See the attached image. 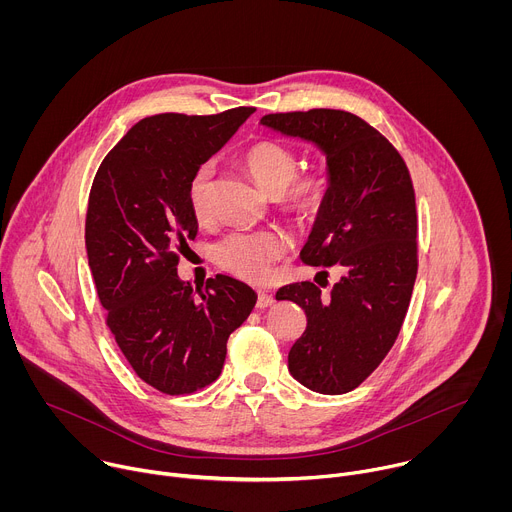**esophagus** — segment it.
Here are the masks:
<instances>
[{
	"mask_svg": "<svg viewBox=\"0 0 512 512\" xmlns=\"http://www.w3.org/2000/svg\"><path fill=\"white\" fill-rule=\"evenodd\" d=\"M273 302H275V298H273L271 294H265V291H259V296H257V308H259V310L269 308Z\"/></svg>",
	"mask_w": 512,
	"mask_h": 512,
	"instance_id": "1",
	"label": "esophagus"
}]
</instances>
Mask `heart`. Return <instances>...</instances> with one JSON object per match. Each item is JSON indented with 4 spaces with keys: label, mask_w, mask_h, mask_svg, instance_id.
<instances>
[{
    "label": "heart",
    "mask_w": 512,
    "mask_h": 512,
    "mask_svg": "<svg viewBox=\"0 0 512 512\" xmlns=\"http://www.w3.org/2000/svg\"><path fill=\"white\" fill-rule=\"evenodd\" d=\"M243 164L251 178L296 218H310L320 210L328 190V178L322 170L312 168L298 174V154L279 141H259L247 150ZM214 168L202 164L190 178L188 204L198 221L210 212ZM289 249V237L281 231H237L214 247L216 263L233 275L263 283L269 279L273 265Z\"/></svg>",
    "instance_id": "obj_1"
}]
</instances>
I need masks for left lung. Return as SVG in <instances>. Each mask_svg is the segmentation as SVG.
I'll return each mask as SVG.
<instances>
[{"label":"left lung","mask_w":512,"mask_h":512,"mask_svg":"<svg viewBox=\"0 0 512 512\" xmlns=\"http://www.w3.org/2000/svg\"><path fill=\"white\" fill-rule=\"evenodd\" d=\"M261 125L310 141L326 156L328 190L302 261L334 265L342 277L326 296L302 281L281 287L275 298L296 302L308 318L287 354L289 373L316 393L342 395L379 367L411 302L417 277L411 176L389 139L348 111L271 113Z\"/></svg>","instance_id":"left-lung-1"}]
</instances>
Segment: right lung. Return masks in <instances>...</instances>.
<instances>
[{
  "instance_id": "obj_1",
  "label": "right lung",
  "mask_w": 512,
  "mask_h": 512,
  "mask_svg": "<svg viewBox=\"0 0 512 512\" xmlns=\"http://www.w3.org/2000/svg\"><path fill=\"white\" fill-rule=\"evenodd\" d=\"M253 111L145 117L93 180L85 245L107 326L137 377L166 395L194 393L218 379L231 332L257 302L239 279L218 273L192 291L176 269L198 233L190 178Z\"/></svg>"
}]
</instances>
